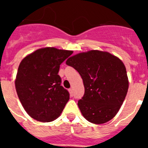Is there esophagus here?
Wrapping results in <instances>:
<instances>
[{
    "instance_id": "esophagus-1",
    "label": "esophagus",
    "mask_w": 148,
    "mask_h": 148,
    "mask_svg": "<svg viewBox=\"0 0 148 148\" xmlns=\"http://www.w3.org/2000/svg\"><path fill=\"white\" fill-rule=\"evenodd\" d=\"M69 92H70V94L71 96H73V89H69Z\"/></svg>"
}]
</instances>
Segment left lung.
Wrapping results in <instances>:
<instances>
[{
	"label": "left lung",
	"mask_w": 148,
	"mask_h": 148,
	"mask_svg": "<svg viewBox=\"0 0 148 148\" xmlns=\"http://www.w3.org/2000/svg\"><path fill=\"white\" fill-rule=\"evenodd\" d=\"M82 76L84 95L78 100L82 115L93 124L108 122L117 114L128 90L126 68L116 56L90 50L72 56L66 61Z\"/></svg>",
	"instance_id": "left-lung-1"
}]
</instances>
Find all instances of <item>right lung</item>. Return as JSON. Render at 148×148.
Here are the masks:
<instances>
[{
  "mask_svg": "<svg viewBox=\"0 0 148 148\" xmlns=\"http://www.w3.org/2000/svg\"><path fill=\"white\" fill-rule=\"evenodd\" d=\"M73 53L54 47L41 48L21 62L15 89L22 106L34 119L49 122L62 113L70 93L61 85L58 73L61 63Z\"/></svg>",
  "mask_w": 148,
  "mask_h": 148,
  "instance_id": "1",
  "label": "right lung"
}]
</instances>
